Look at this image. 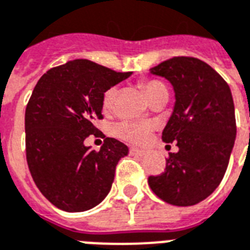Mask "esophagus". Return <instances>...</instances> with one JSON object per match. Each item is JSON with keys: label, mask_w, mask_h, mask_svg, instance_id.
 <instances>
[{"label": "esophagus", "mask_w": 250, "mask_h": 250, "mask_svg": "<svg viewBox=\"0 0 250 250\" xmlns=\"http://www.w3.org/2000/svg\"><path fill=\"white\" fill-rule=\"evenodd\" d=\"M130 154L131 155L143 156L146 155V151H145V150H141V148H137V147H130Z\"/></svg>", "instance_id": "obj_1"}]
</instances>
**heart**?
Listing matches in <instances>:
<instances>
[{"label":"heart","instance_id":"obj_1","mask_svg":"<svg viewBox=\"0 0 250 250\" xmlns=\"http://www.w3.org/2000/svg\"><path fill=\"white\" fill-rule=\"evenodd\" d=\"M142 87L145 92H146L148 100H151L154 96H156L160 92L167 91L166 86L159 81H146L142 83ZM116 95H117V90L115 87H112L109 90H107L103 95V109L104 111H109L113 107L115 103ZM151 133V125L143 123H133V121H125V123L119 124L116 126V134L121 137V138L130 141V142L135 143H143L146 142L148 135Z\"/></svg>","mask_w":250,"mask_h":250}]
</instances>
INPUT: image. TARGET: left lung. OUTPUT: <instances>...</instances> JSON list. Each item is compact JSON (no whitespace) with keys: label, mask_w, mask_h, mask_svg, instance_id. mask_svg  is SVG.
<instances>
[{"label":"left lung","mask_w":250,"mask_h":250,"mask_svg":"<svg viewBox=\"0 0 250 250\" xmlns=\"http://www.w3.org/2000/svg\"><path fill=\"white\" fill-rule=\"evenodd\" d=\"M175 92V105L163 141L177 142L166 171L150 176L148 185L160 199L193 206L208 198L223 179L236 139L235 105L226 81L204 61L173 57L150 69Z\"/></svg>","instance_id":"obj_1"}]
</instances>
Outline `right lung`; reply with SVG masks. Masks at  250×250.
I'll return each instance as SVG.
<instances>
[{"label": "right lung", "instance_id": "obj_1", "mask_svg": "<svg viewBox=\"0 0 250 250\" xmlns=\"http://www.w3.org/2000/svg\"><path fill=\"white\" fill-rule=\"evenodd\" d=\"M131 75L90 60H73L48 70L26 107V156L36 187L52 205L81 212L103 201L126 145L105 138L99 151L84 146L103 119V95Z\"/></svg>", "mask_w": 250, "mask_h": 250}]
</instances>
